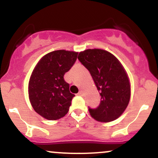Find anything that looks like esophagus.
<instances>
[{
  "mask_svg": "<svg viewBox=\"0 0 158 158\" xmlns=\"http://www.w3.org/2000/svg\"><path fill=\"white\" fill-rule=\"evenodd\" d=\"M82 94H83V91H82V90L79 91V96H81V95H82Z\"/></svg>",
  "mask_w": 158,
  "mask_h": 158,
  "instance_id": "obj_1",
  "label": "esophagus"
}]
</instances>
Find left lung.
Here are the masks:
<instances>
[{"instance_id": "8db88e82", "label": "left lung", "mask_w": 158, "mask_h": 158, "mask_svg": "<svg viewBox=\"0 0 158 158\" xmlns=\"http://www.w3.org/2000/svg\"><path fill=\"white\" fill-rule=\"evenodd\" d=\"M78 59L90 72L101 96L97 107H88L90 115L101 122L117 119L130 98V81L120 62L102 49H87L79 53Z\"/></svg>"}]
</instances>
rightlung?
Here are the masks:
<instances>
[{
  "label": "right lung",
  "instance_id": "obj_1",
  "mask_svg": "<svg viewBox=\"0 0 158 158\" xmlns=\"http://www.w3.org/2000/svg\"><path fill=\"white\" fill-rule=\"evenodd\" d=\"M77 52L54 51L45 55L32 72L28 95L34 110L48 120H57L68 113L75 95L70 93L64 75L77 59Z\"/></svg>",
  "mask_w": 158,
  "mask_h": 158
}]
</instances>
